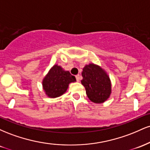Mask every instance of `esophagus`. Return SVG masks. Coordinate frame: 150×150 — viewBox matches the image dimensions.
I'll return each instance as SVG.
<instances>
[{"label":"esophagus","instance_id":"1","mask_svg":"<svg viewBox=\"0 0 150 150\" xmlns=\"http://www.w3.org/2000/svg\"><path fill=\"white\" fill-rule=\"evenodd\" d=\"M75 77H76V80H77V82H79V81H80V80L81 79V77H80V75H75Z\"/></svg>","mask_w":150,"mask_h":150}]
</instances>
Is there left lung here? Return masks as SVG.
Returning <instances> with one entry per match:
<instances>
[{"instance_id": "obj_1", "label": "left lung", "mask_w": 150, "mask_h": 150, "mask_svg": "<svg viewBox=\"0 0 150 150\" xmlns=\"http://www.w3.org/2000/svg\"><path fill=\"white\" fill-rule=\"evenodd\" d=\"M81 83L92 102L101 104L107 100L111 92L109 77L102 68L93 63L85 65L82 72Z\"/></svg>"}]
</instances>
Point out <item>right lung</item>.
Masks as SVG:
<instances>
[{
  "instance_id": "1",
  "label": "right lung",
  "mask_w": 150,
  "mask_h": 150,
  "mask_svg": "<svg viewBox=\"0 0 150 150\" xmlns=\"http://www.w3.org/2000/svg\"><path fill=\"white\" fill-rule=\"evenodd\" d=\"M76 81L69 71H65L58 65H53L43 80V88L48 97L56 98L66 92L70 82Z\"/></svg>"
}]
</instances>
